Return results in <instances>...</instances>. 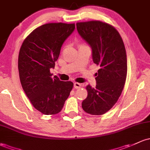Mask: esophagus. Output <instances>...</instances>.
Returning <instances> with one entry per match:
<instances>
[{
  "mask_svg": "<svg viewBox=\"0 0 150 150\" xmlns=\"http://www.w3.org/2000/svg\"><path fill=\"white\" fill-rule=\"evenodd\" d=\"M74 88H81V86H82L81 83H77V82H75L74 84Z\"/></svg>",
  "mask_w": 150,
  "mask_h": 150,
  "instance_id": "34e87169",
  "label": "esophagus"
}]
</instances>
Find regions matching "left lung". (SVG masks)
<instances>
[{
	"instance_id": "8db88e82",
	"label": "left lung",
	"mask_w": 150,
	"mask_h": 150,
	"mask_svg": "<svg viewBox=\"0 0 150 150\" xmlns=\"http://www.w3.org/2000/svg\"><path fill=\"white\" fill-rule=\"evenodd\" d=\"M76 28L92 49L93 62L100 67L95 74L96 87L86 86L88 94L82 101V109L92 115H102L117 103L125 86L127 74L125 44L117 30L105 22H79Z\"/></svg>"
}]
</instances>
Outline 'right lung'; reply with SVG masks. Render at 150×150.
Segmentation results:
<instances>
[{"mask_svg": "<svg viewBox=\"0 0 150 150\" xmlns=\"http://www.w3.org/2000/svg\"><path fill=\"white\" fill-rule=\"evenodd\" d=\"M75 29L74 23H50L33 30L23 41L18 54L19 77L23 89L35 109L46 115L62 111L73 82L52 77L64 41Z\"/></svg>", "mask_w": 150, "mask_h": 150, "instance_id": "right-lung-1", "label": "right lung"}]
</instances>
